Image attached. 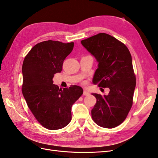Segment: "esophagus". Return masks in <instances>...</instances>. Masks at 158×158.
Returning a JSON list of instances; mask_svg holds the SVG:
<instances>
[{"label": "esophagus", "instance_id": "1", "mask_svg": "<svg viewBox=\"0 0 158 158\" xmlns=\"http://www.w3.org/2000/svg\"><path fill=\"white\" fill-rule=\"evenodd\" d=\"M83 95H84V96H88V95H89V92L87 91V90L84 89V91H83Z\"/></svg>", "mask_w": 158, "mask_h": 158}]
</instances>
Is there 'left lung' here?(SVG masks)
<instances>
[{
  "instance_id": "8db88e82",
  "label": "left lung",
  "mask_w": 158,
  "mask_h": 158,
  "mask_svg": "<svg viewBox=\"0 0 158 158\" xmlns=\"http://www.w3.org/2000/svg\"><path fill=\"white\" fill-rule=\"evenodd\" d=\"M81 43L98 62L93 83L110 89L108 95L92 94L96 98L92 109V119L100 127L113 128L126 119L133 104L136 76L132 56L124 43L106 33Z\"/></svg>"
}]
</instances>
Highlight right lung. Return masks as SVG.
<instances>
[{"label": "right lung", "instance_id": "add662e5", "mask_svg": "<svg viewBox=\"0 0 158 158\" xmlns=\"http://www.w3.org/2000/svg\"><path fill=\"white\" fill-rule=\"evenodd\" d=\"M73 47V42L43 41L33 47L23 60V96L35 119L48 130L68 125L71 107L83 93L78 85L62 89L53 84L54 74L62 71L64 60Z\"/></svg>", "mask_w": 158, "mask_h": 158}]
</instances>
